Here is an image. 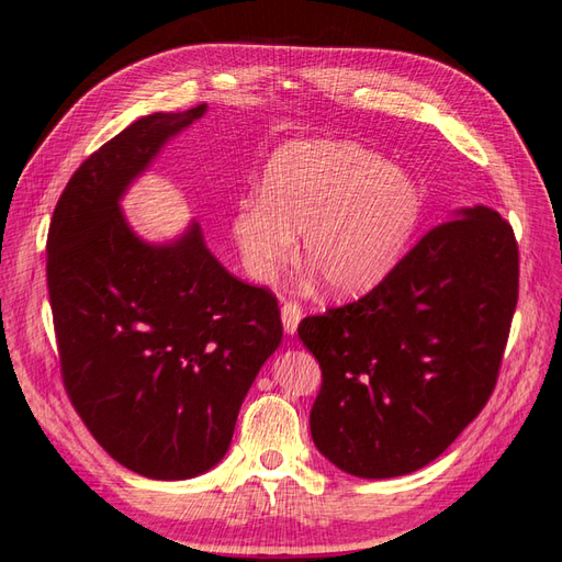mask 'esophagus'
<instances>
[{"label":"esophagus","instance_id":"esophagus-1","mask_svg":"<svg viewBox=\"0 0 562 562\" xmlns=\"http://www.w3.org/2000/svg\"><path fill=\"white\" fill-rule=\"evenodd\" d=\"M301 315H304V311H301V306L296 304V301H284V304H282V325H284V333L286 335H294L296 333Z\"/></svg>","mask_w":562,"mask_h":562}]
</instances>
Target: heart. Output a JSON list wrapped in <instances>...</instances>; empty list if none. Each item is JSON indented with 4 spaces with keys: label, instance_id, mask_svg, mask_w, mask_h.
I'll return each instance as SVG.
<instances>
[{
    "label": "heart",
    "instance_id": "obj_1",
    "mask_svg": "<svg viewBox=\"0 0 562 562\" xmlns=\"http://www.w3.org/2000/svg\"><path fill=\"white\" fill-rule=\"evenodd\" d=\"M423 213L415 180L356 142H294L268 164L263 192L237 201L233 235L254 278L268 280L296 254L337 294L378 284L404 254Z\"/></svg>",
    "mask_w": 562,
    "mask_h": 562
}]
</instances>
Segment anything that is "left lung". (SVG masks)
<instances>
[{"label":"left lung","instance_id":"1","mask_svg":"<svg viewBox=\"0 0 562 562\" xmlns=\"http://www.w3.org/2000/svg\"><path fill=\"white\" fill-rule=\"evenodd\" d=\"M517 286L510 223L474 206L431 227L366 296L306 315L299 337L323 372L318 451L366 480L441 456L494 392Z\"/></svg>","mask_w":562,"mask_h":562}]
</instances>
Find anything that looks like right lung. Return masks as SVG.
<instances>
[{
  "label": "right lung",
  "mask_w": 562,
  "mask_h": 562,
  "mask_svg": "<svg viewBox=\"0 0 562 562\" xmlns=\"http://www.w3.org/2000/svg\"><path fill=\"white\" fill-rule=\"evenodd\" d=\"M206 104L151 113L68 180L47 235V286L66 394L121 465L187 480L225 456L241 401L280 347L278 299L215 261L194 223L142 241L119 199Z\"/></svg>",
  "instance_id": "obj_1"
}]
</instances>
